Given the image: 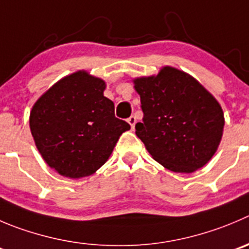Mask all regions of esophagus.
<instances>
[{
	"mask_svg": "<svg viewBox=\"0 0 249 249\" xmlns=\"http://www.w3.org/2000/svg\"><path fill=\"white\" fill-rule=\"evenodd\" d=\"M127 122H128L129 124H131L132 129H133V128H134V126H136V122H137V118H136V116H131V117H129L128 120H127Z\"/></svg>",
	"mask_w": 249,
	"mask_h": 249,
	"instance_id": "34e87169",
	"label": "esophagus"
}]
</instances>
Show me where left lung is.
<instances>
[{"label":"left lung","mask_w":249,"mask_h":249,"mask_svg":"<svg viewBox=\"0 0 249 249\" xmlns=\"http://www.w3.org/2000/svg\"><path fill=\"white\" fill-rule=\"evenodd\" d=\"M133 83L144 113L136 134L154 160L181 174L204 166L224 131V112L216 99L192 75L169 66Z\"/></svg>","instance_id":"8db88e82"}]
</instances>
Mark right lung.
I'll return each instance as SVG.
<instances>
[{
    "label": "right lung",
    "mask_w": 249,
    "mask_h": 249,
    "mask_svg": "<svg viewBox=\"0 0 249 249\" xmlns=\"http://www.w3.org/2000/svg\"><path fill=\"white\" fill-rule=\"evenodd\" d=\"M103 79L78 71L42 94L30 112L35 145L51 169L70 178L98 171L118 138L131 128L115 117V105L104 96Z\"/></svg>",
    "instance_id": "1"
}]
</instances>
